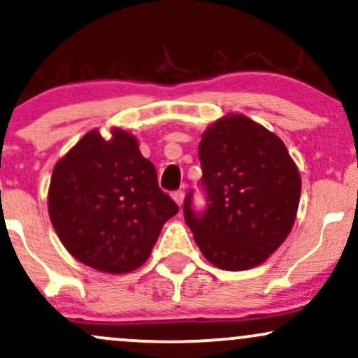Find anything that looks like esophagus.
Wrapping results in <instances>:
<instances>
[{
  "label": "esophagus",
  "mask_w": 358,
  "mask_h": 358,
  "mask_svg": "<svg viewBox=\"0 0 358 358\" xmlns=\"http://www.w3.org/2000/svg\"><path fill=\"white\" fill-rule=\"evenodd\" d=\"M171 199L175 200V203L178 205V207H182L183 205V200H185V192L183 190H176L171 193Z\"/></svg>",
  "instance_id": "obj_1"
}]
</instances>
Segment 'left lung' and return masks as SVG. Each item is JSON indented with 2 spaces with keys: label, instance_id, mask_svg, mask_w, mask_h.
<instances>
[{
  "label": "left lung",
  "instance_id": "obj_1",
  "mask_svg": "<svg viewBox=\"0 0 358 358\" xmlns=\"http://www.w3.org/2000/svg\"><path fill=\"white\" fill-rule=\"evenodd\" d=\"M207 208L183 203L187 225L208 262L225 271L262 264L296 219L301 176L285 143L244 114L217 119L199 145Z\"/></svg>",
  "mask_w": 358,
  "mask_h": 358
}]
</instances>
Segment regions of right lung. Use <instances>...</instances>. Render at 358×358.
<instances>
[{"label": "right lung", "instance_id": "1", "mask_svg": "<svg viewBox=\"0 0 358 358\" xmlns=\"http://www.w3.org/2000/svg\"><path fill=\"white\" fill-rule=\"evenodd\" d=\"M176 212L138 139L121 127L110 129V139L89 131L53 168V229L77 261L101 273L124 274L145 264Z\"/></svg>", "mask_w": 358, "mask_h": 358}]
</instances>
